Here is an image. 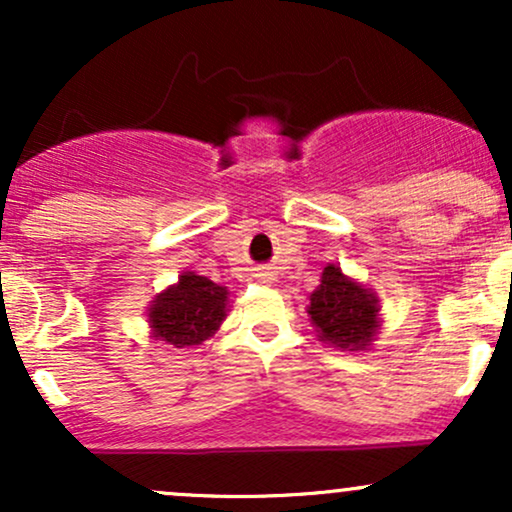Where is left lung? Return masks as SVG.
I'll return each instance as SVG.
<instances>
[{"mask_svg": "<svg viewBox=\"0 0 512 512\" xmlns=\"http://www.w3.org/2000/svg\"><path fill=\"white\" fill-rule=\"evenodd\" d=\"M305 313L317 339L342 351H366L373 346L383 325L380 298L361 281L351 279L339 264L322 269L320 284L308 296Z\"/></svg>", "mask_w": 512, "mask_h": 512, "instance_id": "1", "label": "left lung"}]
</instances>
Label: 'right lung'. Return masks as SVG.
I'll return each mask as SVG.
<instances>
[{
  "instance_id": "obj_1",
  "label": "right lung",
  "mask_w": 512,
  "mask_h": 512,
  "mask_svg": "<svg viewBox=\"0 0 512 512\" xmlns=\"http://www.w3.org/2000/svg\"><path fill=\"white\" fill-rule=\"evenodd\" d=\"M228 310L231 298L226 286L214 284L197 272H182L175 284L156 293L146 308V322L151 337L158 342L175 349H190L214 337Z\"/></svg>"
}]
</instances>
